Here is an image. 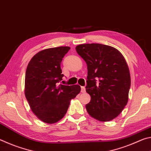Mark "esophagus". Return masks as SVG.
<instances>
[{
    "instance_id": "1",
    "label": "esophagus",
    "mask_w": 151,
    "mask_h": 151,
    "mask_svg": "<svg viewBox=\"0 0 151 151\" xmlns=\"http://www.w3.org/2000/svg\"><path fill=\"white\" fill-rule=\"evenodd\" d=\"M86 88L85 86H81V93H85Z\"/></svg>"
}]
</instances>
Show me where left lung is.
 Wrapping results in <instances>:
<instances>
[{
    "instance_id": "8db88e82",
    "label": "left lung",
    "mask_w": 151,
    "mask_h": 151,
    "mask_svg": "<svg viewBox=\"0 0 151 151\" xmlns=\"http://www.w3.org/2000/svg\"><path fill=\"white\" fill-rule=\"evenodd\" d=\"M76 50L87 65L86 91L91 100L86 104V111L98 121H111L129 99L131 76L126 60L115 48L105 45H79Z\"/></svg>"
}]
</instances>
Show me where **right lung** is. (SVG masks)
Returning a JSON list of instances; mask_svg holds the SVG:
<instances>
[{
  "label": "right lung",
  "instance_id": "right-lung-1",
  "mask_svg": "<svg viewBox=\"0 0 151 151\" xmlns=\"http://www.w3.org/2000/svg\"><path fill=\"white\" fill-rule=\"evenodd\" d=\"M70 48L59 47L42 50L27 66L25 96L33 113L46 123L52 124L62 119L71 99L81 92L78 85H58L64 76L60 64Z\"/></svg>",
  "mask_w": 151,
  "mask_h": 151
}]
</instances>
